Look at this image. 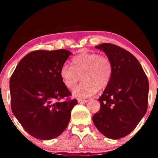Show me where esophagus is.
<instances>
[{"mask_svg": "<svg viewBox=\"0 0 158 158\" xmlns=\"http://www.w3.org/2000/svg\"><path fill=\"white\" fill-rule=\"evenodd\" d=\"M88 102L87 100H81V99H79L78 100V102L80 104H84V103H86Z\"/></svg>", "mask_w": 158, "mask_h": 158, "instance_id": "esophagus-1", "label": "esophagus"}]
</instances>
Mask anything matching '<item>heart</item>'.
I'll return each instance as SVG.
<instances>
[{"label":"heart","mask_w":158,"mask_h":158,"mask_svg":"<svg viewBox=\"0 0 158 158\" xmlns=\"http://www.w3.org/2000/svg\"><path fill=\"white\" fill-rule=\"evenodd\" d=\"M73 65L64 64L60 69V75L64 85L73 89L80 79H83L73 90L77 98H89L107 86L113 75V65L109 58L98 53L83 52L72 59Z\"/></svg>","instance_id":"heart-1"}]
</instances>
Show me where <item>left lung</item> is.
<instances>
[{
	"label": "left lung",
	"mask_w": 158,
	"mask_h": 158,
	"mask_svg": "<svg viewBox=\"0 0 158 158\" xmlns=\"http://www.w3.org/2000/svg\"><path fill=\"white\" fill-rule=\"evenodd\" d=\"M95 47L111 60L113 75L98 99L100 109L93 121L103 135L118 139L129 135L146 113L148 80L139 60L127 50L110 43Z\"/></svg>",
	"instance_id": "8db88e82"
}]
</instances>
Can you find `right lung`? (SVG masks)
Returning <instances> with one entry per match:
<instances>
[{"label": "right lung", "instance_id": "1", "mask_svg": "<svg viewBox=\"0 0 158 158\" xmlns=\"http://www.w3.org/2000/svg\"><path fill=\"white\" fill-rule=\"evenodd\" d=\"M72 53L37 50L20 60L10 80L11 108L29 135L49 140L63 133L77 100L61 79L60 69ZM67 97L65 101H60Z\"/></svg>", "mask_w": 158, "mask_h": 158}]
</instances>
